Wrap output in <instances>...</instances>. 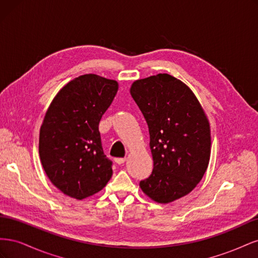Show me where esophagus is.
I'll list each match as a JSON object with an SVG mask.
<instances>
[{"instance_id":"1","label":"esophagus","mask_w":258,"mask_h":258,"mask_svg":"<svg viewBox=\"0 0 258 258\" xmlns=\"http://www.w3.org/2000/svg\"><path fill=\"white\" fill-rule=\"evenodd\" d=\"M117 165H122V163L126 161V158H115L114 159Z\"/></svg>"}]
</instances>
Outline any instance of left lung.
<instances>
[{"label":"left lung","mask_w":258,"mask_h":258,"mask_svg":"<svg viewBox=\"0 0 258 258\" xmlns=\"http://www.w3.org/2000/svg\"><path fill=\"white\" fill-rule=\"evenodd\" d=\"M130 95L147 122L154 161L140 188L157 204H170L188 195L208 169V116L188 86L166 73L135 81Z\"/></svg>","instance_id":"1"}]
</instances>
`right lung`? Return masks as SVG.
Masks as SVG:
<instances>
[{"label": "right lung", "mask_w": 258, "mask_h": 258, "mask_svg": "<svg viewBox=\"0 0 258 258\" xmlns=\"http://www.w3.org/2000/svg\"><path fill=\"white\" fill-rule=\"evenodd\" d=\"M117 91L114 80L81 75L58 91L44 116L38 139L42 166L49 181L69 197L88 198L112 177L99 122Z\"/></svg>", "instance_id": "1"}]
</instances>
